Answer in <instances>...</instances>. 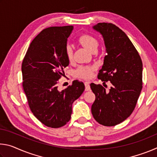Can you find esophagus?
Here are the masks:
<instances>
[{"instance_id": "obj_1", "label": "esophagus", "mask_w": 157, "mask_h": 157, "mask_svg": "<svg viewBox=\"0 0 157 157\" xmlns=\"http://www.w3.org/2000/svg\"><path fill=\"white\" fill-rule=\"evenodd\" d=\"M89 82H85L84 84H85V91H88L91 90V88H90V85H89Z\"/></svg>"}]
</instances>
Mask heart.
Returning <instances> with one entry per match:
<instances>
[{"mask_svg": "<svg viewBox=\"0 0 157 157\" xmlns=\"http://www.w3.org/2000/svg\"><path fill=\"white\" fill-rule=\"evenodd\" d=\"M78 42L82 46L91 52H94L97 50L98 41L97 39L91 34L84 33L81 34L78 38ZM66 55L69 62H71L73 60V52L71 48L68 47L66 50ZM96 69V66L94 65L91 66H79L75 71V75L78 78L89 79L91 78L94 71Z\"/></svg>", "mask_w": 157, "mask_h": 157, "instance_id": "heart-1", "label": "heart"}]
</instances>
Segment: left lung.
Returning a JSON list of instances; mask_svg holds the SVG:
<instances>
[{
  "instance_id": "1",
  "label": "left lung",
  "mask_w": 157,
  "mask_h": 157,
  "mask_svg": "<svg viewBox=\"0 0 157 157\" xmlns=\"http://www.w3.org/2000/svg\"><path fill=\"white\" fill-rule=\"evenodd\" d=\"M94 29L104 38L107 55L98 78L105 84H90L95 99L92 115L98 123L115 126L131 115L143 88V63L136 48L126 34L111 23H99ZM107 86V85H106Z\"/></svg>"
}]
</instances>
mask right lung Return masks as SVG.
<instances>
[{
  "instance_id": "add662e5",
  "label": "right lung",
  "mask_w": 157,
  "mask_h": 157,
  "mask_svg": "<svg viewBox=\"0 0 157 157\" xmlns=\"http://www.w3.org/2000/svg\"><path fill=\"white\" fill-rule=\"evenodd\" d=\"M73 29L72 25L44 29L31 42L21 66L29 107L41 123L51 128L70 121L72 104L85 89L83 82L74 80L65 90L57 89L63 68L69 64L66 43Z\"/></svg>"
}]
</instances>
